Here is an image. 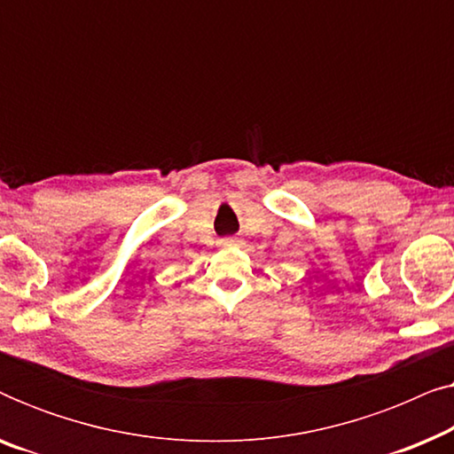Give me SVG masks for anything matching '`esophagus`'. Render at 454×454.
Here are the masks:
<instances>
[{
  "mask_svg": "<svg viewBox=\"0 0 454 454\" xmlns=\"http://www.w3.org/2000/svg\"><path fill=\"white\" fill-rule=\"evenodd\" d=\"M238 238H233V235H229V238H223L221 241H219V244L221 246H235V244H238Z\"/></svg>",
  "mask_w": 454,
  "mask_h": 454,
  "instance_id": "34e87169",
  "label": "esophagus"
}]
</instances>
